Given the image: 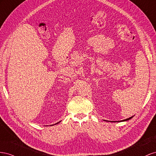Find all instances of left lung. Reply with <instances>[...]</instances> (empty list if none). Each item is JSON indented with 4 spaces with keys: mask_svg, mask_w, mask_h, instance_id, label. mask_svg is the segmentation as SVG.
Segmentation results:
<instances>
[{
    "mask_svg": "<svg viewBox=\"0 0 156 156\" xmlns=\"http://www.w3.org/2000/svg\"><path fill=\"white\" fill-rule=\"evenodd\" d=\"M133 118V116L132 117H131V118H127V119H124V120H122V121H127V120H129V119H131ZM121 122V121H120Z\"/></svg>",
    "mask_w": 156,
    "mask_h": 156,
    "instance_id": "left-lung-1",
    "label": "left lung"
}]
</instances>
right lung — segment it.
<instances>
[{"label": "right lung", "instance_id": "obj_1", "mask_svg": "<svg viewBox=\"0 0 156 156\" xmlns=\"http://www.w3.org/2000/svg\"><path fill=\"white\" fill-rule=\"evenodd\" d=\"M58 123H59V122H58ZM55 123V124H57V123ZM51 126H52V125H51Z\"/></svg>", "mask_w": 156, "mask_h": 156}]
</instances>
